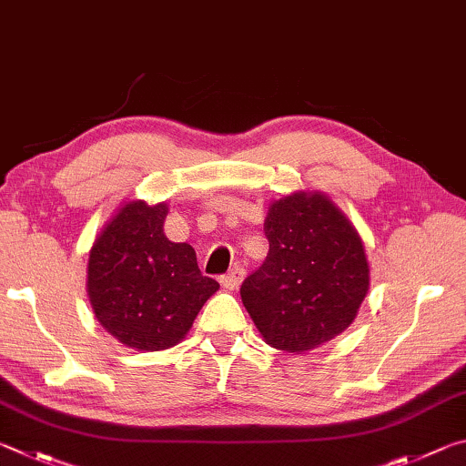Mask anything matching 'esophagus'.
Wrapping results in <instances>:
<instances>
[{
	"label": "esophagus",
	"instance_id": "obj_1",
	"mask_svg": "<svg viewBox=\"0 0 466 466\" xmlns=\"http://www.w3.org/2000/svg\"><path fill=\"white\" fill-rule=\"evenodd\" d=\"M243 276H246V272H243V268L235 266L231 272L225 274V276H220V284H223V289H227V290H238L241 280H243Z\"/></svg>",
	"mask_w": 466,
	"mask_h": 466
}]
</instances>
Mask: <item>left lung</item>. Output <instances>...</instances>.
Wrapping results in <instances>:
<instances>
[{
    "instance_id": "obj_1",
    "label": "left lung",
    "mask_w": 466,
    "mask_h": 466,
    "mask_svg": "<svg viewBox=\"0 0 466 466\" xmlns=\"http://www.w3.org/2000/svg\"><path fill=\"white\" fill-rule=\"evenodd\" d=\"M266 262L241 284V300L266 344L309 352L356 319L369 292L362 239L329 196L295 192L264 220Z\"/></svg>"
}]
</instances>
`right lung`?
<instances>
[{
    "instance_id": "add662e5",
    "label": "right lung",
    "mask_w": 466,
    "mask_h": 466,
    "mask_svg": "<svg viewBox=\"0 0 466 466\" xmlns=\"http://www.w3.org/2000/svg\"><path fill=\"white\" fill-rule=\"evenodd\" d=\"M167 204L130 200L97 235L87 262V297L120 344L157 352L179 344L218 282L200 274L196 251L163 233Z\"/></svg>"
}]
</instances>
